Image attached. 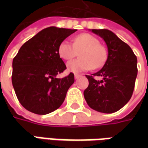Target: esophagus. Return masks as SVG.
<instances>
[{"label": "esophagus", "instance_id": "obj_1", "mask_svg": "<svg viewBox=\"0 0 148 148\" xmlns=\"http://www.w3.org/2000/svg\"><path fill=\"white\" fill-rule=\"evenodd\" d=\"M80 77L81 75H79V74H74V78H75V79H78Z\"/></svg>", "mask_w": 148, "mask_h": 148}]
</instances>
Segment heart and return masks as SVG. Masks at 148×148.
Here are the masks:
<instances>
[{
  "instance_id": "heart-1",
  "label": "heart",
  "mask_w": 148,
  "mask_h": 148,
  "mask_svg": "<svg viewBox=\"0 0 148 148\" xmlns=\"http://www.w3.org/2000/svg\"><path fill=\"white\" fill-rule=\"evenodd\" d=\"M80 54V58L67 62L66 68L71 73L77 74L90 69H98L106 63L107 50L97 38L88 33L75 37L72 44L64 40L59 44L58 55L64 60H70Z\"/></svg>"
}]
</instances>
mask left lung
<instances>
[{
  "instance_id": "obj_1",
  "label": "left lung",
  "mask_w": 148,
  "mask_h": 148,
  "mask_svg": "<svg viewBox=\"0 0 148 148\" xmlns=\"http://www.w3.org/2000/svg\"><path fill=\"white\" fill-rule=\"evenodd\" d=\"M102 38L108 47V58L98 72L86 75L89 86L84 97L91 109L112 113L123 108L133 93L137 76V58L127 43L107 29H92ZM101 77L96 80L94 76Z\"/></svg>"
}]
</instances>
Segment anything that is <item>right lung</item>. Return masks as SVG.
<instances>
[{
    "label": "right lung",
    "mask_w": 148,
    "mask_h": 148,
    "mask_svg": "<svg viewBox=\"0 0 148 148\" xmlns=\"http://www.w3.org/2000/svg\"><path fill=\"white\" fill-rule=\"evenodd\" d=\"M49 27L24 43L12 61V82L22 106L39 115L48 114L63 103L74 82V74L56 75L66 69L58 55L59 44L76 32Z\"/></svg>",
    "instance_id": "add662e5"
}]
</instances>
